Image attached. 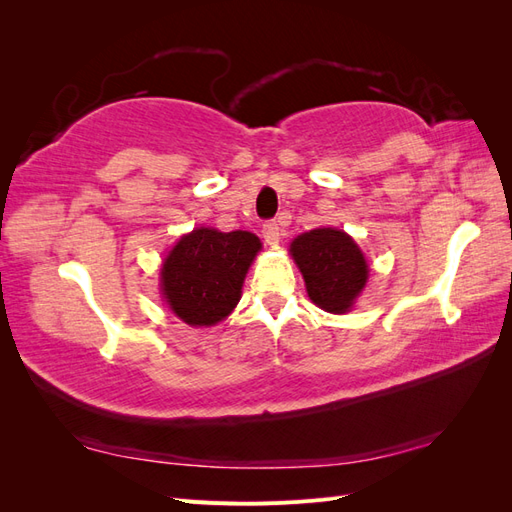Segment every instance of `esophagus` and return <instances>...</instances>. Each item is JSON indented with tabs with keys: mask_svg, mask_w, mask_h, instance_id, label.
Returning a JSON list of instances; mask_svg holds the SVG:
<instances>
[{
	"mask_svg": "<svg viewBox=\"0 0 512 512\" xmlns=\"http://www.w3.org/2000/svg\"><path fill=\"white\" fill-rule=\"evenodd\" d=\"M262 237H265V241H267L269 245H277V243H280V239H282V228H280V224H277L275 220H269V222L262 224Z\"/></svg>",
	"mask_w": 512,
	"mask_h": 512,
	"instance_id": "1",
	"label": "esophagus"
}]
</instances>
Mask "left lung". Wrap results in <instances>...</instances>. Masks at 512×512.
Returning a JSON list of instances; mask_svg holds the SVG:
<instances>
[{
  "label": "left lung",
  "instance_id": "obj_1",
  "mask_svg": "<svg viewBox=\"0 0 512 512\" xmlns=\"http://www.w3.org/2000/svg\"><path fill=\"white\" fill-rule=\"evenodd\" d=\"M307 294L324 312L344 314L367 282V262L356 243L342 230L316 228L292 241Z\"/></svg>",
  "mask_w": 512,
  "mask_h": 512
}]
</instances>
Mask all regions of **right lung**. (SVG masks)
I'll return each mask as SVG.
<instances>
[{
    "instance_id": "1",
    "label": "right lung",
    "mask_w": 512,
    "mask_h": 512,
    "mask_svg": "<svg viewBox=\"0 0 512 512\" xmlns=\"http://www.w3.org/2000/svg\"><path fill=\"white\" fill-rule=\"evenodd\" d=\"M260 239L252 232L198 228L179 239L162 267V292L173 312L192 327L226 318L241 299L243 277Z\"/></svg>"
}]
</instances>
